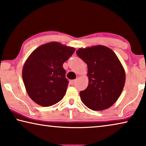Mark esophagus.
Here are the masks:
<instances>
[{"label": "esophagus", "mask_w": 146, "mask_h": 146, "mask_svg": "<svg viewBox=\"0 0 146 146\" xmlns=\"http://www.w3.org/2000/svg\"><path fill=\"white\" fill-rule=\"evenodd\" d=\"M77 79H75V80H70V83L71 84H75V83L77 82Z\"/></svg>", "instance_id": "esophagus-1"}]
</instances>
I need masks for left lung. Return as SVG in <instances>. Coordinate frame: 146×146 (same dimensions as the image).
Returning <instances> with one entry per match:
<instances>
[{
  "label": "left lung",
  "mask_w": 146,
  "mask_h": 146,
  "mask_svg": "<svg viewBox=\"0 0 146 146\" xmlns=\"http://www.w3.org/2000/svg\"><path fill=\"white\" fill-rule=\"evenodd\" d=\"M76 53L88 66V86L80 92L82 103L93 110L110 107L119 98L125 82V73L118 58L102 45L79 48Z\"/></svg>",
  "instance_id": "left-lung-1"
}]
</instances>
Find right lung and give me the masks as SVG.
Masks as SVG:
<instances>
[{
  "label": "right lung",
  "mask_w": 146,
  "mask_h": 146,
  "mask_svg": "<svg viewBox=\"0 0 146 146\" xmlns=\"http://www.w3.org/2000/svg\"><path fill=\"white\" fill-rule=\"evenodd\" d=\"M75 50V48L50 42L31 53L23 66L22 76L27 93L34 102L50 106L63 99L69 83L63 64Z\"/></svg>",
  "instance_id": "obj_1"
}]
</instances>
